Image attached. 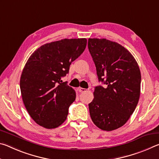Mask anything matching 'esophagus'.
Wrapping results in <instances>:
<instances>
[{"label": "esophagus", "instance_id": "esophagus-1", "mask_svg": "<svg viewBox=\"0 0 159 159\" xmlns=\"http://www.w3.org/2000/svg\"><path fill=\"white\" fill-rule=\"evenodd\" d=\"M78 90H79L80 93H84V92H86V91L88 90V89H85V88H80V87L78 88Z\"/></svg>", "mask_w": 159, "mask_h": 159}]
</instances>
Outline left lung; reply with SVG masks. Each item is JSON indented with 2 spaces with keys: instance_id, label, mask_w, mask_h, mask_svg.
I'll return each instance as SVG.
<instances>
[{
  "instance_id": "obj_1",
  "label": "left lung",
  "mask_w": 159,
  "mask_h": 159,
  "mask_svg": "<svg viewBox=\"0 0 159 159\" xmlns=\"http://www.w3.org/2000/svg\"><path fill=\"white\" fill-rule=\"evenodd\" d=\"M88 50L95 62L99 81L88 104L93 122L111 131L128 121L140 95L141 74L135 59L121 45L106 39H89Z\"/></svg>"
}]
</instances>
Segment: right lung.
I'll use <instances>...</instances> for the list:
<instances>
[{
  "instance_id": "1",
  "label": "right lung",
  "mask_w": 159,
  "mask_h": 159,
  "mask_svg": "<svg viewBox=\"0 0 159 159\" xmlns=\"http://www.w3.org/2000/svg\"><path fill=\"white\" fill-rule=\"evenodd\" d=\"M86 39H64L46 43L34 51L20 79L25 106L35 122L52 129L65 121L75 90L61 80L69 66L85 50Z\"/></svg>"
}]
</instances>
